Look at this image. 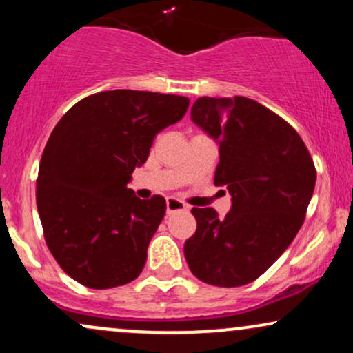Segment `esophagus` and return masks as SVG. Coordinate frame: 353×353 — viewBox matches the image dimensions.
<instances>
[{"label": "esophagus", "mask_w": 353, "mask_h": 353, "mask_svg": "<svg viewBox=\"0 0 353 353\" xmlns=\"http://www.w3.org/2000/svg\"><path fill=\"white\" fill-rule=\"evenodd\" d=\"M165 210L171 216L174 212H185V210H189V208L182 201L176 199V197H168L165 199Z\"/></svg>", "instance_id": "esophagus-1"}]
</instances>
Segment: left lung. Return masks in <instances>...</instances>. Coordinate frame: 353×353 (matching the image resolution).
<instances>
[{"mask_svg":"<svg viewBox=\"0 0 353 353\" xmlns=\"http://www.w3.org/2000/svg\"><path fill=\"white\" fill-rule=\"evenodd\" d=\"M190 117L219 141L214 184L229 190L232 209L219 219L212 208H192L197 229L184 244L185 261L210 285H245L292 244L317 171L299 132L257 101L204 96Z\"/></svg>","mask_w":353,"mask_h":353,"instance_id":"left-lung-1","label":"left lung"}]
</instances>
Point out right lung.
<instances>
[{
	"label": "right lung",
	"instance_id": "right-lung-1",
	"mask_svg": "<svg viewBox=\"0 0 353 353\" xmlns=\"http://www.w3.org/2000/svg\"><path fill=\"white\" fill-rule=\"evenodd\" d=\"M189 99L116 89L76 103L52 129L36 179L44 241L61 269L89 289H111L143 272L165 214L163 196L128 189L154 137L184 117Z\"/></svg>",
	"mask_w": 353,
	"mask_h": 353
}]
</instances>
